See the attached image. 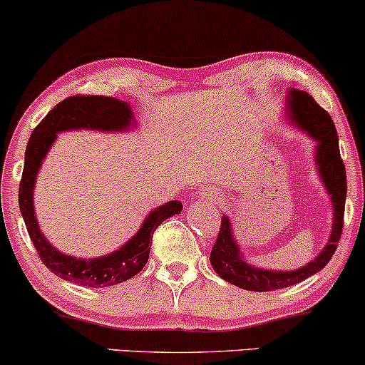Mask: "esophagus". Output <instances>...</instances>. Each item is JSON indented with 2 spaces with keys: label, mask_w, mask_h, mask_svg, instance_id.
Returning a JSON list of instances; mask_svg holds the SVG:
<instances>
[{
  "label": "esophagus",
  "mask_w": 365,
  "mask_h": 365,
  "mask_svg": "<svg viewBox=\"0 0 365 365\" xmlns=\"http://www.w3.org/2000/svg\"><path fill=\"white\" fill-rule=\"evenodd\" d=\"M209 195H210V197H217L216 194H214V192H209Z\"/></svg>",
  "instance_id": "34e87169"
}]
</instances>
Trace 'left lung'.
<instances>
[{
  "label": "left lung",
  "instance_id": "1",
  "mask_svg": "<svg viewBox=\"0 0 365 365\" xmlns=\"http://www.w3.org/2000/svg\"><path fill=\"white\" fill-rule=\"evenodd\" d=\"M287 113L297 125L308 133L314 140L316 146V163L322 175L323 183L327 185L328 194L331 195L333 210V230L327 248L323 250L313 262L301 269L292 272H272L257 269L248 265L240 253L238 245L231 232V222L226 216L221 217V227L209 260L219 277L236 285V287L247 289L255 292H269L277 289L291 287L299 284L311 275L318 274L319 270L331 260L333 253L340 241L341 230H344V212H345V197H346V175L345 165L338 149V134L333 124L330 113L319 107L309 93L302 90H289L287 96Z\"/></svg>",
  "mask_w": 365,
  "mask_h": 365
}]
</instances>
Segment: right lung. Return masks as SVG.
Here are the masks:
<instances>
[{
  "label": "right lung",
  "mask_w": 365,
  "mask_h": 365,
  "mask_svg": "<svg viewBox=\"0 0 365 365\" xmlns=\"http://www.w3.org/2000/svg\"><path fill=\"white\" fill-rule=\"evenodd\" d=\"M130 122H133V110L125 102L102 95H74L57 103L30 135L19 188L20 210L38 257L57 277L86 287H110L133 279L148 263L153 235L158 226L183 209L182 202H166L165 205L149 214L140 230L124 247L102 258L83 260V258L69 257L57 252L43 238L35 217L32 194L35 175L41 168L43 156L56 140V134L69 129H96L105 133L124 130L130 127Z\"/></svg>",
  "instance_id": "1"
}]
</instances>
